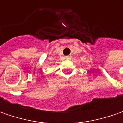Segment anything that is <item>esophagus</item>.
<instances>
[{
    "mask_svg": "<svg viewBox=\"0 0 123 123\" xmlns=\"http://www.w3.org/2000/svg\"><path fill=\"white\" fill-rule=\"evenodd\" d=\"M66 58L67 59H70V58H71V57H70V56H66Z\"/></svg>",
    "mask_w": 123,
    "mask_h": 123,
    "instance_id": "obj_1",
    "label": "esophagus"
}]
</instances>
